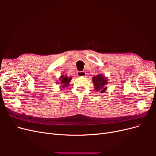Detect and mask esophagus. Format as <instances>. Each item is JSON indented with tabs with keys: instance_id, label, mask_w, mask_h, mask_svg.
I'll return each instance as SVG.
<instances>
[{
	"instance_id": "esophagus-1",
	"label": "esophagus",
	"mask_w": 156,
	"mask_h": 156,
	"mask_svg": "<svg viewBox=\"0 0 156 156\" xmlns=\"http://www.w3.org/2000/svg\"><path fill=\"white\" fill-rule=\"evenodd\" d=\"M77 75L78 77H85L86 76V73L84 72H78L77 73Z\"/></svg>"
}]
</instances>
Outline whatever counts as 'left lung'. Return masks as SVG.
Returning <instances> with one entry per match:
<instances>
[{"mask_svg": "<svg viewBox=\"0 0 156 156\" xmlns=\"http://www.w3.org/2000/svg\"><path fill=\"white\" fill-rule=\"evenodd\" d=\"M94 88L96 91L100 93L105 92L107 90L106 85L108 84V79L103 74H98L92 77Z\"/></svg>", "mask_w": 156, "mask_h": 156, "instance_id": "8db88e82", "label": "left lung"}]
</instances>
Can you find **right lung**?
Instances as JSON below:
<instances>
[{
	"mask_svg": "<svg viewBox=\"0 0 156 156\" xmlns=\"http://www.w3.org/2000/svg\"><path fill=\"white\" fill-rule=\"evenodd\" d=\"M72 77H68L66 75H62L59 78V81L56 82L58 84H60L61 86L60 88L61 90L64 89L66 87H69L71 80H72Z\"/></svg>",
	"mask_w": 156,
	"mask_h": 156,
	"instance_id": "1",
	"label": "right lung"
}]
</instances>
